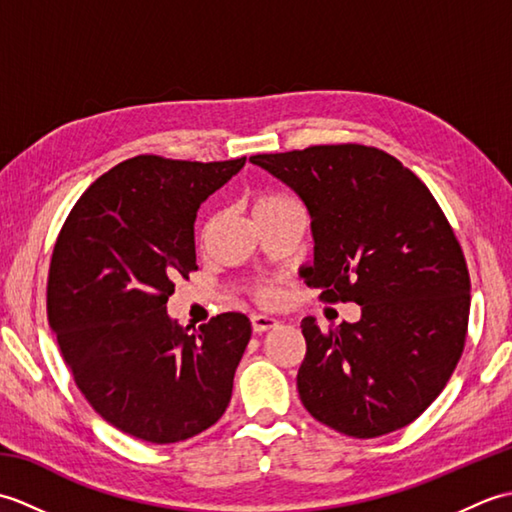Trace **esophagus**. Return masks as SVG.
<instances>
[{
  "instance_id": "34e87169",
  "label": "esophagus",
  "mask_w": 512,
  "mask_h": 512,
  "mask_svg": "<svg viewBox=\"0 0 512 512\" xmlns=\"http://www.w3.org/2000/svg\"><path fill=\"white\" fill-rule=\"evenodd\" d=\"M250 323H253L255 334H264V332L273 330L279 325V321L273 319V317H268V314H253V317H250Z\"/></svg>"
}]
</instances>
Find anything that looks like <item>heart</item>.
<instances>
[{
	"instance_id": "obj_1",
	"label": "heart",
	"mask_w": 512,
	"mask_h": 512,
	"mask_svg": "<svg viewBox=\"0 0 512 512\" xmlns=\"http://www.w3.org/2000/svg\"><path fill=\"white\" fill-rule=\"evenodd\" d=\"M292 202H295V200L288 198V195H284V193H273V191L257 193L255 202H253L255 204V215L270 213V211L281 209V206H288ZM253 295H255L257 301H262V303L273 301L275 299V286L273 284H259V286H255Z\"/></svg>"
}]
</instances>
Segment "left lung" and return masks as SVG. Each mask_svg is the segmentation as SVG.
I'll use <instances>...</instances> for the list:
<instances>
[{
    "label": "left lung",
    "instance_id": "left-lung-1",
    "mask_svg": "<svg viewBox=\"0 0 512 512\" xmlns=\"http://www.w3.org/2000/svg\"><path fill=\"white\" fill-rule=\"evenodd\" d=\"M299 193L312 217L306 284L361 321H301L297 389L319 422L352 438L407 427L440 396L464 352L471 277L447 215L387 151L345 143L250 156Z\"/></svg>",
    "mask_w": 512,
    "mask_h": 512
}]
</instances>
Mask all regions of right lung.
I'll return each instance as SVG.
<instances>
[{
    "label": "right lung",
    "instance_id": "1",
    "mask_svg": "<svg viewBox=\"0 0 512 512\" xmlns=\"http://www.w3.org/2000/svg\"><path fill=\"white\" fill-rule=\"evenodd\" d=\"M143 154L92 182L59 231L48 270V321L76 387L103 420L171 444L222 418L250 341L242 312L200 330L167 301L195 266L200 204L244 167Z\"/></svg>",
    "mask_w": 512,
    "mask_h": 512
}]
</instances>
